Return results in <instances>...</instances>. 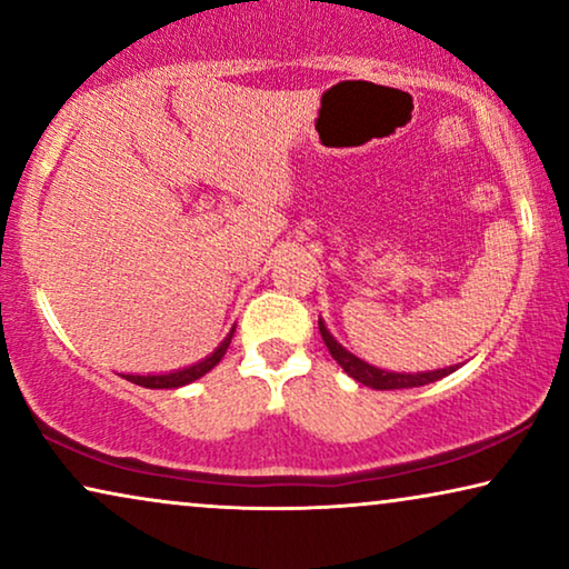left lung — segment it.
<instances>
[{"label": "left lung", "mask_w": 569, "mask_h": 569, "mask_svg": "<svg viewBox=\"0 0 569 569\" xmlns=\"http://www.w3.org/2000/svg\"><path fill=\"white\" fill-rule=\"evenodd\" d=\"M318 329H321V337L326 341V347H329V352L333 360H337L341 368L349 378H355L357 383H365L370 388H378V391H393V388H417V386H427L432 383V380H440L446 378L448 372H453L456 368H442V370H435V372H417V376H411V372H386V370H378L372 368V365L362 362L360 357L349 355L345 347L339 345L337 339L331 337L329 329H326L323 321H318Z\"/></svg>", "instance_id": "left-lung-1"}]
</instances>
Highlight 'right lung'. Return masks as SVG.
<instances>
[{"label": "right lung", "instance_id": "1", "mask_svg": "<svg viewBox=\"0 0 569 569\" xmlns=\"http://www.w3.org/2000/svg\"><path fill=\"white\" fill-rule=\"evenodd\" d=\"M232 331H236V329H232ZM232 331L228 333V339H224L222 345L217 347L214 352L207 357V360H201V362H197V365H191V368H183V370L168 372V376H123V378L131 380V383H137V386H144V388H178V386L191 383V380L201 378V376H204V372L212 370L214 365L222 360L224 352H228V347H230Z\"/></svg>", "mask_w": 569, "mask_h": 569}]
</instances>
